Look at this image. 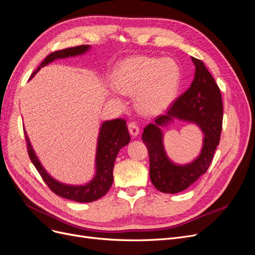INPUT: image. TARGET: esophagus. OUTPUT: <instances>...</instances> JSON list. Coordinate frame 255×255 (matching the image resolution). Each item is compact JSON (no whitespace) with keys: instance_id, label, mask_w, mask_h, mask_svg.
Listing matches in <instances>:
<instances>
[{"instance_id":"34e87169","label":"esophagus","mask_w":255,"mask_h":255,"mask_svg":"<svg viewBox=\"0 0 255 255\" xmlns=\"http://www.w3.org/2000/svg\"><path fill=\"white\" fill-rule=\"evenodd\" d=\"M128 128L129 134L132 135L133 137H136L138 134H139V127H138V125H137L136 122H134V121L133 122H129Z\"/></svg>"}]
</instances>
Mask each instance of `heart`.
Wrapping results in <instances>:
<instances>
[{"label":"heart","mask_w":255,"mask_h":255,"mask_svg":"<svg viewBox=\"0 0 255 255\" xmlns=\"http://www.w3.org/2000/svg\"><path fill=\"white\" fill-rule=\"evenodd\" d=\"M180 68L171 58L130 57L117 68L114 85L122 94L135 95L145 115H157L171 105L180 87Z\"/></svg>","instance_id":"1"}]
</instances>
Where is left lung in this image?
<instances>
[{
  "instance_id": "left-lung-1",
  "label": "left lung",
  "mask_w": 255,
  "mask_h": 255,
  "mask_svg": "<svg viewBox=\"0 0 255 255\" xmlns=\"http://www.w3.org/2000/svg\"><path fill=\"white\" fill-rule=\"evenodd\" d=\"M191 60L196 71L190 87L175 100L166 115L159 116L155 123L146 126L141 136L149 152L151 182L165 194L183 191L204 174L220 141L223 106L219 87L202 60L195 57ZM173 118L196 123L205 134L202 153L187 165L173 164L163 149L160 128Z\"/></svg>"
}]
</instances>
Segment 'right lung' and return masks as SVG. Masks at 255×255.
<instances>
[{
  "label": "right lung",
  "instance_id": "1",
  "mask_svg": "<svg viewBox=\"0 0 255 255\" xmlns=\"http://www.w3.org/2000/svg\"><path fill=\"white\" fill-rule=\"evenodd\" d=\"M89 48V45L83 44L78 45V47L67 48L51 53L50 55L44 58L40 66L36 69L32 75H30L29 79H32L42 67L47 66L51 61L58 58L81 55V54L87 52ZM25 139L27 153L30 160H32V163L36 167L37 171L41 175L42 180L48 185L49 188L54 192V194L76 202H92L100 198H102L104 195H106V192L110 190L114 181L113 170L116 157H117L120 149L129 142L130 136L128 134L126 120L118 118L115 120L105 121L102 123L98 139L96 156V175L91 182H89L86 185H82V186H71V185H66L54 180L53 177L44 170L40 164V161L38 160L26 133Z\"/></svg>",
  "mask_w": 255,
  "mask_h": 255
}]
</instances>
